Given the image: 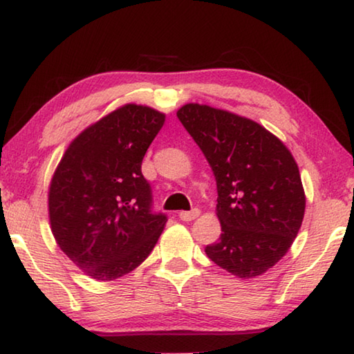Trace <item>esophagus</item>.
<instances>
[{
  "label": "esophagus",
  "instance_id": "esophagus-1",
  "mask_svg": "<svg viewBox=\"0 0 354 354\" xmlns=\"http://www.w3.org/2000/svg\"><path fill=\"white\" fill-rule=\"evenodd\" d=\"M198 215H200V209L195 207V209H192V211L179 212V218H181L183 221H192L198 217Z\"/></svg>",
  "mask_w": 354,
  "mask_h": 354
}]
</instances>
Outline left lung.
<instances>
[{
  "instance_id": "left-lung-1",
  "label": "left lung",
  "mask_w": 354,
  "mask_h": 354,
  "mask_svg": "<svg viewBox=\"0 0 354 354\" xmlns=\"http://www.w3.org/2000/svg\"><path fill=\"white\" fill-rule=\"evenodd\" d=\"M176 115L217 181L221 234L206 247L207 257L239 278L259 277L289 251L304 217L306 196L295 159L250 118L196 103Z\"/></svg>"
}]
</instances>
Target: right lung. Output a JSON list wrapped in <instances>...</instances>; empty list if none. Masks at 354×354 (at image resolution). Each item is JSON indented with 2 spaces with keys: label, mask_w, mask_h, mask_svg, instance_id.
I'll return each instance as SVG.
<instances>
[{
  "label": "right lung",
  "mask_w": 354,
  "mask_h": 354,
  "mask_svg": "<svg viewBox=\"0 0 354 354\" xmlns=\"http://www.w3.org/2000/svg\"><path fill=\"white\" fill-rule=\"evenodd\" d=\"M165 115L124 104L70 143L48 192L51 231L65 254L100 281L133 272L164 231L167 215L153 212L142 160Z\"/></svg>",
  "instance_id": "right-lung-1"
}]
</instances>
